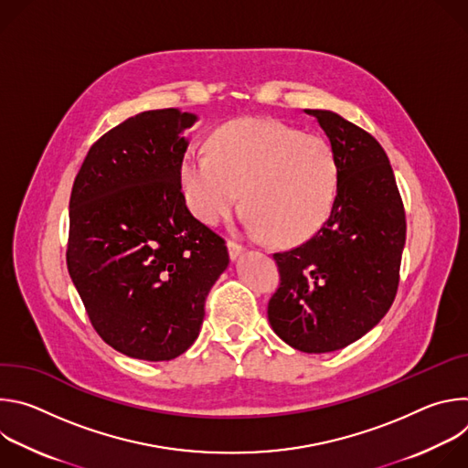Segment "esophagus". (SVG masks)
<instances>
[{
	"label": "esophagus",
	"mask_w": 468,
	"mask_h": 468,
	"mask_svg": "<svg viewBox=\"0 0 468 468\" xmlns=\"http://www.w3.org/2000/svg\"><path fill=\"white\" fill-rule=\"evenodd\" d=\"M228 248H229L231 259H237V257L244 251V246H242L240 242H237V240H229V242H228Z\"/></svg>",
	"instance_id": "34e87169"
}]
</instances>
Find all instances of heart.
Instances as JSON below:
<instances>
[{
    "mask_svg": "<svg viewBox=\"0 0 468 468\" xmlns=\"http://www.w3.org/2000/svg\"><path fill=\"white\" fill-rule=\"evenodd\" d=\"M179 176L190 211L220 224L239 204L250 226L276 244H296L320 229L335 204L339 166L327 141L269 118L218 127L209 155L185 152Z\"/></svg>",
    "mask_w": 468,
    "mask_h": 468,
    "instance_id": "1",
    "label": "heart"
}]
</instances>
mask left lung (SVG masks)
Returning <instances> with one entry per match:
<instances>
[{"instance_id":"1","label":"left lung","mask_w":468,"mask_h":468,"mask_svg":"<svg viewBox=\"0 0 468 468\" xmlns=\"http://www.w3.org/2000/svg\"><path fill=\"white\" fill-rule=\"evenodd\" d=\"M339 166L335 204L303 244L274 253L280 287L269 302L272 329L307 354L341 350L388 311L399 283L406 211L381 144L331 111L305 109Z\"/></svg>"}]
</instances>
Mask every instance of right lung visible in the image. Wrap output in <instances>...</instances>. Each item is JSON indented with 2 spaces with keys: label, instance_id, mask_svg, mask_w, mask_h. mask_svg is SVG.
Wrapping results in <instances>:
<instances>
[{
  "label": "right lung",
  "instance_id": "obj_1",
  "mask_svg": "<svg viewBox=\"0 0 468 468\" xmlns=\"http://www.w3.org/2000/svg\"><path fill=\"white\" fill-rule=\"evenodd\" d=\"M177 109L146 111L107 131L72 186L66 264L98 335L120 354L170 361L190 348L206 298L226 271V240L186 207Z\"/></svg>",
  "mask_w": 468,
  "mask_h": 468
}]
</instances>
